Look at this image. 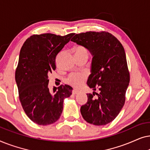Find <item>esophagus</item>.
<instances>
[{
    "mask_svg": "<svg viewBox=\"0 0 150 150\" xmlns=\"http://www.w3.org/2000/svg\"><path fill=\"white\" fill-rule=\"evenodd\" d=\"M79 91H78L77 89H73V91H72V93L74 94V95H76V94L79 93Z\"/></svg>",
    "mask_w": 150,
    "mask_h": 150,
    "instance_id": "34e87169",
    "label": "esophagus"
}]
</instances>
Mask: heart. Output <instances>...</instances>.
I'll use <instances>...</instances> for the list:
<instances>
[{
  "mask_svg": "<svg viewBox=\"0 0 150 150\" xmlns=\"http://www.w3.org/2000/svg\"><path fill=\"white\" fill-rule=\"evenodd\" d=\"M73 52L75 57L80 56L88 57V51L85 47L83 46H76L73 48ZM87 79V75L84 72H75L68 76L66 82L73 87H79L83 85Z\"/></svg>",
  "mask_w": 150,
  "mask_h": 150,
  "instance_id": "obj_1",
  "label": "heart"
}]
</instances>
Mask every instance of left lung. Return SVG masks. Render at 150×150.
<instances>
[{"label":"left lung","instance_id":"8db88e82","mask_svg":"<svg viewBox=\"0 0 150 150\" xmlns=\"http://www.w3.org/2000/svg\"><path fill=\"white\" fill-rule=\"evenodd\" d=\"M71 41L81 45L93 55L91 74L87 85L100 93H88L87 102L81 107L86 122L96 126L113 121L126 100L130 72L124 47L114 35L106 31L76 34Z\"/></svg>","mask_w":150,"mask_h":150}]
</instances>
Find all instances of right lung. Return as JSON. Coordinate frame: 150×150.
Returning <instances> with one entry per match:
<instances>
[{"mask_svg":"<svg viewBox=\"0 0 150 150\" xmlns=\"http://www.w3.org/2000/svg\"><path fill=\"white\" fill-rule=\"evenodd\" d=\"M73 35H33L20 50L15 74L20 101L28 117L38 125L56 122L62 113L63 99L71 95L72 87L67 85L49 91L48 74L56 69L57 55Z\"/></svg>","mask_w":150,"mask_h":150,"instance_id":"1","label":"right lung"}]
</instances>
